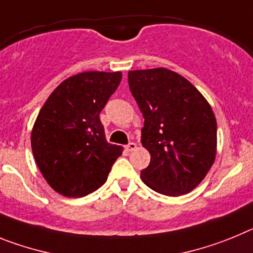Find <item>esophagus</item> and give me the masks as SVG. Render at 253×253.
I'll return each instance as SVG.
<instances>
[{"label":"esophagus","instance_id":"obj_1","mask_svg":"<svg viewBox=\"0 0 253 253\" xmlns=\"http://www.w3.org/2000/svg\"><path fill=\"white\" fill-rule=\"evenodd\" d=\"M136 148H137V146H136L135 142H129V144L126 146V150L127 151H132V150H135Z\"/></svg>","mask_w":253,"mask_h":253}]
</instances>
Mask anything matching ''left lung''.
Returning <instances> with one entry per match:
<instances>
[{
  "label": "left lung",
  "mask_w": 253,
  "mask_h": 253,
  "mask_svg": "<svg viewBox=\"0 0 253 253\" xmlns=\"http://www.w3.org/2000/svg\"><path fill=\"white\" fill-rule=\"evenodd\" d=\"M128 85L145 118L141 142L151 157L142 182L166 196L190 192L216 157L211 107L187 79L163 67L128 71Z\"/></svg>",
  "instance_id": "left-lung-1"
}]
</instances>
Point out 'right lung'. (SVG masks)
<instances>
[{
	"mask_svg": "<svg viewBox=\"0 0 253 253\" xmlns=\"http://www.w3.org/2000/svg\"><path fill=\"white\" fill-rule=\"evenodd\" d=\"M122 72L87 71L62 81L48 96L32 129L39 170L56 192L83 197L102 186L122 148L105 140L99 114Z\"/></svg>",
	"mask_w": 253,
	"mask_h": 253,
	"instance_id": "obj_1",
	"label": "right lung"
}]
</instances>
